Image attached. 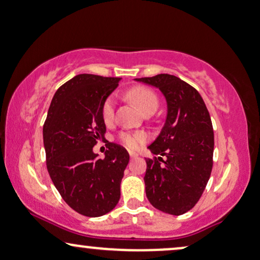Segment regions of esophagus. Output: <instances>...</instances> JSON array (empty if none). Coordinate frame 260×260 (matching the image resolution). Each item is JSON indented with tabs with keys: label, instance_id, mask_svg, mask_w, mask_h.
<instances>
[{
	"label": "esophagus",
	"instance_id": "34e87169",
	"mask_svg": "<svg viewBox=\"0 0 260 260\" xmlns=\"http://www.w3.org/2000/svg\"><path fill=\"white\" fill-rule=\"evenodd\" d=\"M129 155H130V159H131V160L136 159V157H137V154L135 153V151H129Z\"/></svg>",
	"mask_w": 260,
	"mask_h": 260
}]
</instances>
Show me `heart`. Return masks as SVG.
Here are the masks:
<instances>
[{"label": "heart", "mask_w": 260, "mask_h": 260, "mask_svg": "<svg viewBox=\"0 0 260 260\" xmlns=\"http://www.w3.org/2000/svg\"><path fill=\"white\" fill-rule=\"evenodd\" d=\"M127 96L133 103L136 105L144 113L146 111L154 109L156 110L159 105V100H157L156 94L153 90L147 88V87H134L127 92ZM101 117H103L104 122L106 124L111 123L114 117V98L109 96L104 101L103 107H101ZM120 141L124 146L129 148V149H136L141 143L144 141L143 134H126L124 133L120 135Z\"/></svg>", "instance_id": "b5f03b06"}]
</instances>
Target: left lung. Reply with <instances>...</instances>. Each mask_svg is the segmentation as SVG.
Masks as SVG:
<instances>
[{
  "label": "left lung",
  "mask_w": 260,
  "mask_h": 260,
  "mask_svg": "<svg viewBox=\"0 0 260 260\" xmlns=\"http://www.w3.org/2000/svg\"><path fill=\"white\" fill-rule=\"evenodd\" d=\"M135 80L159 88L167 103L165 125L148 147L160 156L146 160L147 198L166 214L183 215L200 201L211 174L214 131L210 114L201 94L179 77L159 74Z\"/></svg>",
  "instance_id": "left-lung-1"
}]
</instances>
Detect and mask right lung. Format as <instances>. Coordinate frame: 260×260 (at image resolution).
<instances>
[{"label":"right lung","mask_w":260,"mask_h":260,"mask_svg":"<svg viewBox=\"0 0 260 260\" xmlns=\"http://www.w3.org/2000/svg\"><path fill=\"white\" fill-rule=\"evenodd\" d=\"M119 77L80 74L57 89L43 126L46 167L57 191L70 208L88 217L110 212L120 198L129 164L125 148L107 141L105 157L93 147L105 138L101 107Z\"/></svg>","instance_id":"add662e5"}]
</instances>
